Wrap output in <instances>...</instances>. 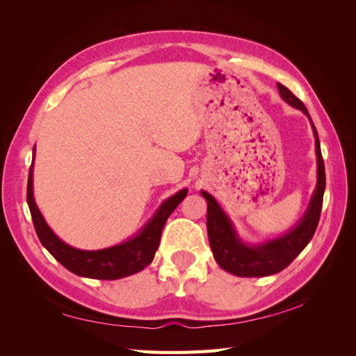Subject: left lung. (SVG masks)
Segmentation results:
<instances>
[{
	"instance_id": "8db88e82",
	"label": "left lung",
	"mask_w": 356,
	"mask_h": 356,
	"mask_svg": "<svg viewBox=\"0 0 356 356\" xmlns=\"http://www.w3.org/2000/svg\"><path fill=\"white\" fill-rule=\"evenodd\" d=\"M277 90L281 98L300 110L310 122L312 131L315 136V153H316V187L312 193V197L306 208V212L300 221L281 236L272 239H266L260 243L245 242L236 225L225 211L220 207L212 195L202 190L200 195L207 199L208 213H207V227L208 239L215 261L221 268L232 275L241 277H261L279 273L293 263L294 258L305 250L312 241L319 222V215L322 209V199L325 191V166L321 154V144L316 127L312 122V117L298 98L291 93L285 86L277 83Z\"/></svg>"
}]
</instances>
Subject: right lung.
Wrapping results in <instances>:
<instances>
[{
  "label": "right lung",
  "instance_id": "1",
  "mask_svg": "<svg viewBox=\"0 0 356 356\" xmlns=\"http://www.w3.org/2000/svg\"><path fill=\"white\" fill-rule=\"evenodd\" d=\"M32 154L35 156V147L32 149ZM187 188H182L177 191L174 196L168 197L157 208L153 217L132 238L122 243L104 248V250L93 251L79 250V248L65 243L49 227L34 197V161H32L29 169L26 199L32 222H34L41 245L63 267L77 276L113 281V279H120L141 272L145 266L153 261L166 220L182 202V199L187 196Z\"/></svg>",
  "mask_w": 356,
  "mask_h": 356
}]
</instances>
